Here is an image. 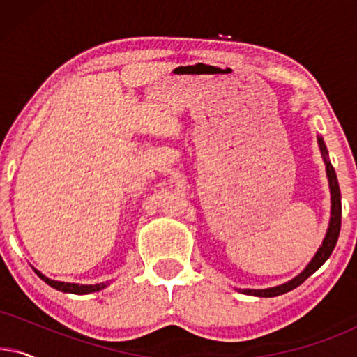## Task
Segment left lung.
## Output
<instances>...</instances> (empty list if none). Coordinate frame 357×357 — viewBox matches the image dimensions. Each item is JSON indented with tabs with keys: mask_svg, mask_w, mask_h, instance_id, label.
<instances>
[{
	"mask_svg": "<svg viewBox=\"0 0 357 357\" xmlns=\"http://www.w3.org/2000/svg\"><path fill=\"white\" fill-rule=\"evenodd\" d=\"M317 143H319L321 158H324L325 162V170H326V178H328V187H330V195H331V211H330V222H328V229H326V234L321 241V245L319 247V250L315 252V255L312 257V260L309 261L304 270H302L299 275L292 278V280L282 282L280 286H273V287H266V289H237L238 292L247 296H257V297H276L281 294H286L292 289H296L297 286H301L307 278L319 270V268L324 265V263L328 260L331 252L338 242V236H340V229H341V192H340V185H338V178H336L335 169L331 165L330 159H328V151H326L325 141L321 136H317Z\"/></svg>",
	"mask_w": 357,
	"mask_h": 357,
	"instance_id": "8db88e82",
	"label": "left lung"
}]
</instances>
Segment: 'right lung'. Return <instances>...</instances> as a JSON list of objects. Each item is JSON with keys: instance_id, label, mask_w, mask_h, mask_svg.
<instances>
[{"instance_id": "obj_1", "label": "right lung", "mask_w": 357, "mask_h": 357, "mask_svg": "<svg viewBox=\"0 0 357 357\" xmlns=\"http://www.w3.org/2000/svg\"><path fill=\"white\" fill-rule=\"evenodd\" d=\"M33 271H36V275L40 278L42 281H45L48 286L53 287V289L61 291V292H70V294H77V296L91 294V292L102 291L104 287L110 284V282H99V284H77V282H63V281L50 280V278H47L43 273L36 270V268H33Z\"/></svg>"}]
</instances>
